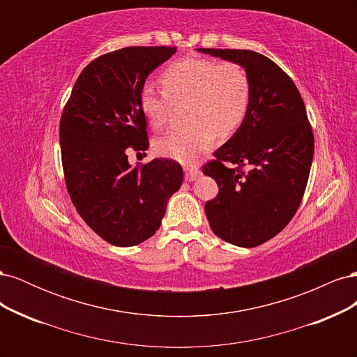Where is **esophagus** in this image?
Instances as JSON below:
<instances>
[{"label": "esophagus", "mask_w": 357, "mask_h": 357, "mask_svg": "<svg viewBox=\"0 0 357 357\" xmlns=\"http://www.w3.org/2000/svg\"><path fill=\"white\" fill-rule=\"evenodd\" d=\"M185 174H186V180H189V181L197 180L201 176L199 167H197V165H186L185 167Z\"/></svg>", "instance_id": "34e87169"}]
</instances>
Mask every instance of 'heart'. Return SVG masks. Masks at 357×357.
Masks as SVG:
<instances>
[{
    "mask_svg": "<svg viewBox=\"0 0 357 357\" xmlns=\"http://www.w3.org/2000/svg\"><path fill=\"white\" fill-rule=\"evenodd\" d=\"M164 89L146 83L139 107L149 125L162 129L174 102L188 101L189 123L174 128L155 142V150L180 162L195 160L218 138L229 137L243 123L252 95L248 73L238 62L185 58L172 62L160 75Z\"/></svg>",
    "mask_w": 357,
    "mask_h": 357,
    "instance_id": "obj_1",
    "label": "heart"
}]
</instances>
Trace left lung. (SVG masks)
I'll use <instances>...</instances> for the list:
<instances>
[{
    "label": "left lung",
    "instance_id": "left-lung-1",
    "mask_svg": "<svg viewBox=\"0 0 357 357\" xmlns=\"http://www.w3.org/2000/svg\"><path fill=\"white\" fill-rule=\"evenodd\" d=\"M238 62L252 83L236 132L202 167L219 186L205 204L211 231L238 247H256L282 232L299 208L314 155V135L294 80L253 50L198 49Z\"/></svg>",
    "mask_w": 357,
    "mask_h": 357
}]
</instances>
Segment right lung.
Segmentation results:
<instances>
[{
  "label": "right lung",
  "mask_w": 357,
  "mask_h": 357,
  "mask_svg": "<svg viewBox=\"0 0 357 357\" xmlns=\"http://www.w3.org/2000/svg\"><path fill=\"white\" fill-rule=\"evenodd\" d=\"M176 49L132 46L93 59L74 83L61 116L68 195L89 228L117 247L150 238L181 186L183 169L176 160L160 158L134 168L128 162L129 150L139 153L149 147L139 92Z\"/></svg>",
  "instance_id": "obj_1"
}]
</instances>
